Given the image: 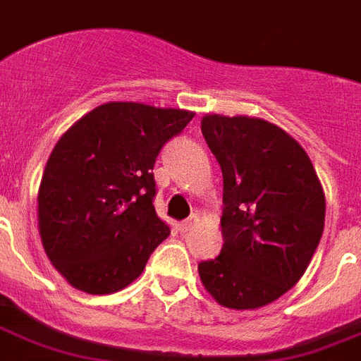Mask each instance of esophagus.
<instances>
[{"label":"esophagus","mask_w":361,"mask_h":361,"mask_svg":"<svg viewBox=\"0 0 361 361\" xmlns=\"http://www.w3.org/2000/svg\"><path fill=\"white\" fill-rule=\"evenodd\" d=\"M197 221H199V216H191L189 219H185V221H181L180 231H181V233H187V231H191L192 227L197 225Z\"/></svg>","instance_id":"esophagus-1"}]
</instances>
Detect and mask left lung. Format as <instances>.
Here are the masks:
<instances>
[{
  "label": "left lung",
  "mask_w": 361,
  "mask_h": 361,
  "mask_svg": "<svg viewBox=\"0 0 361 361\" xmlns=\"http://www.w3.org/2000/svg\"><path fill=\"white\" fill-rule=\"evenodd\" d=\"M200 130L224 174V247L200 261V280L227 309H259L307 271L324 233V189L309 155L276 125L206 115Z\"/></svg>",
  "instance_id": "1"
}]
</instances>
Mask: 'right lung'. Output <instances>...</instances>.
Segmentation results:
<instances>
[{"instance_id":"obj_1","label":"right lung","mask_w":361,"mask_h":361,"mask_svg":"<svg viewBox=\"0 0 361 361\" xmlns=\"http://www.w3.org/2000/svg\"><path fill=\"white\" fill-rule=\"evenodd\" d=\"M191 111L109 102L54 145L37 195L41 242L73 288L115 293L136 280L170 235L153 206L159 151Z\"/></svg>"}]
</instances>
